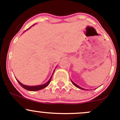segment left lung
<instances>
[{"label":"left lung","instance_id":"8db88e82","mask_svg":"<svg viewBox=\"0 0 120 120\" xmlns=\"http://www.w3.org/2000/svg\"><path fill=\"white\" fill-rule=\"evenodd\" d=\"M71 82H72V83H73V84H74V86H76V87H77V88H79V89H82V90H84V89H83V88H81V87H80V86H78V85H77L76 84V83H75L74 82L72 81V80H71Z\"/></svg>","mask_w":120,"mask_h":120}]
</instances>
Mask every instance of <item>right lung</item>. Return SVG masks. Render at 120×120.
I'll return each mask as SVG.
<instances>
[{
  "label": "right lung",
  "mask_w": 120,
  "mask_h": 120,
  "mask_svg": "<svg viewBox=\"0 0 120 120\" xmlns=\"http://www.w3.org/2000/svg\"><path fill=\"white\" fill-rule=\"evenodd\" d=\"M30 28H31V27H30ZM30 28H29L28 29H30ZM52 75H53V74H52ZM52 77H50V79H49V80L46 83H44V84L40 85H37V86H27V85H25L22 84V83L20 82L19 81H18L17 79V80L18 82L19 83V84H20V85H21V86L22 87V88H24V89H26V90H31V91H37V90H41V89H43V88H46V87L47 86H48V85L49 84V83H50V81H51L52 78Z\"/></svg>",
  "instance_id": "1"
}]
</instances>
